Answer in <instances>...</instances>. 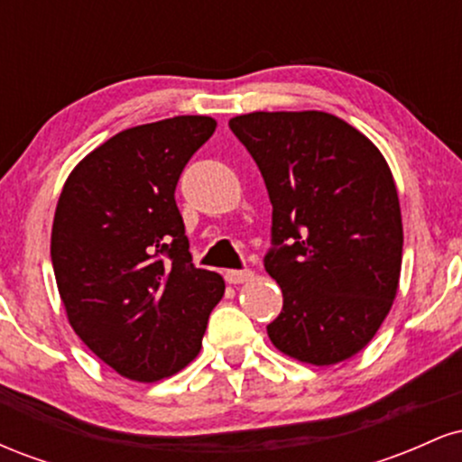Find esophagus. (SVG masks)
Listing matches in <instances>:
<instances>
[{"instance_id": "1", "label": "esophagus", "mask_w": 462, "mask_h": 462, "mask_svg": "<svg viewBox=\"0 0 462 462\" xmlns=\"http://www.w3.org/2000/svg\"><path fill=\"white\" fill-rule=\"evenodd\" d=\"M252 278H254V273L249 272V269H230V272H226V280L230 284H243Z\"/></svg>"}]
</instances>
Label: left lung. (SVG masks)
<instances>
[{
	"instance_id": "left-lung-1",
	"label": "left lung",
	"mask_w": 462,
	"mask_h": 462,
	"mask_svg": "<svg viewBox=\"0 0 462 462\" xmlns=\"http://www.w3.org/2000/svg\"><path fill=\"white\" fill-rule=\"evenodd\" d=\"M230 130L273 206L264 269L284 304L269 338L317 367L352 358L400 286L404 230L389 164L363 132L319 110L238 115Z\"/></svg>"
}]
</instances>
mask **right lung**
<instances>
[{
	"mask_svg": "<svg viewBox=\"0 0 462 462\" xmlns=\"http://www.w3.org/2000/svg\"><path fill=\"white\" fill-rule=\"evenodd\" d=\"M215 128L182 115L119 132L78 162L58 198L51 264L67 319L136 383L187 367L224 298V278L193 264L176 204L180 173Z\"/></svg>",
	"mask_w": 462,
	"mask_h": 462,
	"instance_id": "obj_1",
	"label": "right lung"
}]
</instances>
